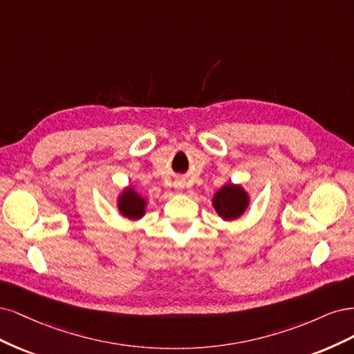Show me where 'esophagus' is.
Masks as SVG:
<instances>
[{
    "label": "esophagus",
    "mask_w": 354,
    "mask_h": 354,
    "mask_svg": "<svg viewBox=\"0 0 354 354\" xmlns=\"http://www.w3.org/2000/svg\"><path fill=\"white\" fill-rule=\"evenodd\" d=\"M175 188H178V189H182V188H184V180L178 179V180L175 182Z\"/></svg>",
    "instance_id": "obj_1"
}]
</instances>
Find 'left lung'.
<instances>
[{
	"label": "left lung",
	"instance_id": "left-lung-1",
	"mask_svg": "<svg viewBox=\"0 0 354 354\" xmlns=\"http://www.w3.org/2000/svg\"><path fill=\"white\" fill-rule=\"evenodd\" d=\"M213 206L222 219H235L245 212L248 196L241 187H235L232 184L225 185L213 197Z\"/></svg>",
	"mask_w": 354,
	"mask_h": 354
}]
</instances>
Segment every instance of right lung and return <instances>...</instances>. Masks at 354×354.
<instances>
[{"instance_id": "right-lung-1", "label": "right lung", "mask_w": 354, "mask_h": 354, "mask_svg": "<svg viewBox=\"0 0 354 354\" xmlns=\"http://www.w3.org/2000/svg\"><path fill=\"white\" fill-rule=\"evenodd\" d=\"M119 210L124 218L140 219L145 212V200L133 189L128 188L119 197Z\"/></svg>"}]
</instances>
